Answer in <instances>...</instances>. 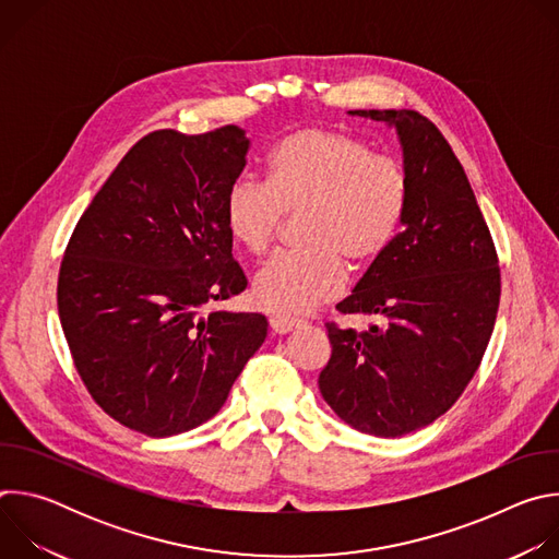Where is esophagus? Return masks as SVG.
<instances>
[{
  "label": "esophagus",
  "instance_id": "esophagus-1",
  "mask_svg": "<svg viewBox=\"0 0 559 559\" xmlns=\"http://www.w3.org/2000/svg\"><path fill=\"white\" fill-rule=\"evenodd\" d=\"M270 328L274 334H289L298 328H302V321H296V318H283V316H272L270 318Z\"/></svg>",
  "mask_w": 559,
  "mask_h": 559
}]
</instances>
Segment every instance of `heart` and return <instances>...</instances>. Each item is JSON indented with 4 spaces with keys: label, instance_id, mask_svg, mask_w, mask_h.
I'll return each instance as SVG.
<instances>
[{
    "label": "heart",
    "instance_id": "1",
    "mask_svg": "<svg viewBox=\"0 0 559 559\" xmlns=\"http://www.w3.org/2000/svg\"><path fill=\"white\" fill-rule=\"evenodd\" d=\"M409 175L395 156L343 130L302 128L283 136L267 158V183L236 181L223 203L231 241L267 254L287 214L298 218L305 248L278 254L254 278V302L283 318L311 311L343 287V265L376 263L401 229Z\"/></svg>",
    "mask_w": 559,
    "mask_h": 559
}]
</instances>
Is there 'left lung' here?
I'll list each match as a JSON object with an SVG mask.
<instances>
[{"mask_svg": "<svg viewBox=\"0 0 559 559\" xmlns=\"http://www.w3.org/2000/svg\"><path fill=\"white\" fill-rule=\"evenodd\" d=\"M349 115L395 128L412 194L403 229L336 305L380 323L362 332L325 325L332 358L318 389L349 427L401 438L447 414L480 367L500 305V265L442 132L416 110Z\"/></svg>", "mask_w": 559, "mask_h": 559, "instance_id": "left-lung-1", "label": "left lung"}]
</instances>
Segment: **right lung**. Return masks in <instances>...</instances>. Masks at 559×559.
Instances as JSON below:
<instances>
[{"mask_svg": "<svg viewBox=\"0 0 559 559\" xmlns=\"http://www.w3.org/2000/svg\"><path fill=\"white\" fill-rule=\"evenodd\" d=\"M248 150L238 126L150 132L70 236L63 336L93 401L132 431L168 438L207 423L267 336L263 313L210 309L248 287L223 221Z\"/></svg>", "mask_w": 559, "mask_h": 559, "instance_id": "obj_1", "label": "right lung"}]
</instances>
